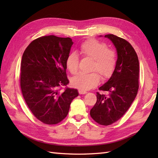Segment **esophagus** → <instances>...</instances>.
<instances>
[{"instance_id":"obj_1","label":"esophagus","mask_w":158,"mask_h":158,"mask_svg":"<svg viewBox=\"0 0 158 158\" xmlns=\"http://www.w3.org/2000/svg\"><path fill=\"white\" fill-rule=\"evenodd\" d=\"M78 92L79 93V94H87V92L84 91V90H81V89H79Z\"/></svg>"}]
</instances>
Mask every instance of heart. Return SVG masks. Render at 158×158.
Returning <instances> with one entry per match:
<instances>
[{
  "instance_id": "b5f03b06",
  "label": "heart",
  "mask_w": 158,
  "mask_h": 158,
  "mask_svg": "<svg viewBox=\"0 0 158 158\" xmlns=\"http://www.w3.org/2000/svg\"><path fill=\"white\" fill-rule=\"evenodd\" d=\"M79 53L83 58L92 60L90 70L98 72L102 79H107L112 75L117 65V56L113 50L108 49L105 43L96 39H89L82 43L79 48ZM79 58L75 52L67 56L66 67L71 73H77ZM100 77L96 72L79 73L71 79V85L81 90H89L98 84Z\"/></svg>"
}]
</instances>
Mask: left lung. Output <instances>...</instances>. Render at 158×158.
<instances>
[{"mask_svg": "<svg viewBox=\"0 0 158 158\" xmlns=\"http://www.w3.org/2000/svg\"><path fill=\"white\" fill-rule=\"evenodd\" d=\"M105 37L115 47L117 65L110 79L99 88L109 94L96 93L97 101L90 110V115L100 125L109 126L126 113L136 98L139 86V62L135 50L125 39L114 35Z\"/></svg>", "mask_w": 158, "mask_h": 158, "instance_id": "8db88e82", "label": "left lung"}]
</instances>
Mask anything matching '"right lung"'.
Wrapping results in <instances>:
<instances>
[{
  "instance_id": "obj_1",
  "label": "right lung",
  "mask_w": 158,
  "mask_h": 158,
  "mask_svg": "<svg viewBox=\"0 0 158 158\" xmlns=\"http://www.w3.org/2000/svg\"><path fill=\"white\" fill-rule=\"evenodd\" d=\"M73 44L69 37L45 36L32 41L23 53L22 95L33 115L45 124H56L64 119L72 100L79 95L76 89H60L69 83L66 59Z\"/></svg>"
}]
</instances>
